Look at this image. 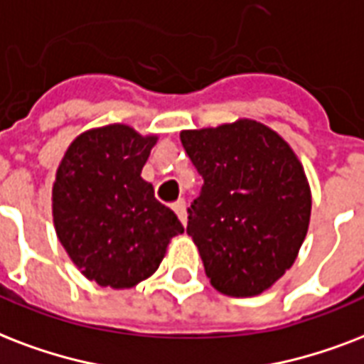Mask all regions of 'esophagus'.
I'll return each mask as SVG.
<instances>
[{
    "instance_id": "1",
    "label": "esophagus",
    "mask_w": 364,
    "mask_h": 364,
    "mask_svg": "<svg viewBox=\"0 0 364 364\" xmlns=\"http://www.w3.org/2000/svg\"><path fill=\"white\" fill-rule=\"evenodd\" d=\"M173 208H174V213H176V216H178V218H180V222H182V224H184V226H186V222H188V213H186V203L182 201V199H180V201L174 203Z\"/></svg>"
}]
</instances>
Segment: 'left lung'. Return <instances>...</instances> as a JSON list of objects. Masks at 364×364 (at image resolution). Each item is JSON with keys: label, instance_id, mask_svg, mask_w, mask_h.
<instances>
[{"label": "left lung", "instance_id": "8db88e82", "mask_svg": "<svg viewBox=\"0 0 364 364\" xmlns=\"http://www.w3.org/2000/svg\"><path fill=\"white\" fill-rule=\"evenodd\" d=\"M180 140L203 176L186 232L210 284L228 296L260 294L294 264L308 233L311 191L302 163L252 119L182 131Z\"/></svg>", "mask_w": 364, "mask_h": 364}]
</instances>
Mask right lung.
I'll return each instance as SVG.
<instances>
[{
  "instance_id": "right-lung-1",
  "label": "right lung",
  "mask_w": 364,
  "mask_h": 364,
  "mask_svg": "<svg viewBox=\"0 0 364 364\" xmlns=\"http://www.w3.org/2000/svg\"><path fill=\"white\" fill-rule=\"evenodd\" d=\"M157 136L129 125L83 132L70 144L53 184V222L68 256L100 287L131 289L161 264L184 233L176 214L140 173Z\"/></svg>"
}]
</instances>
